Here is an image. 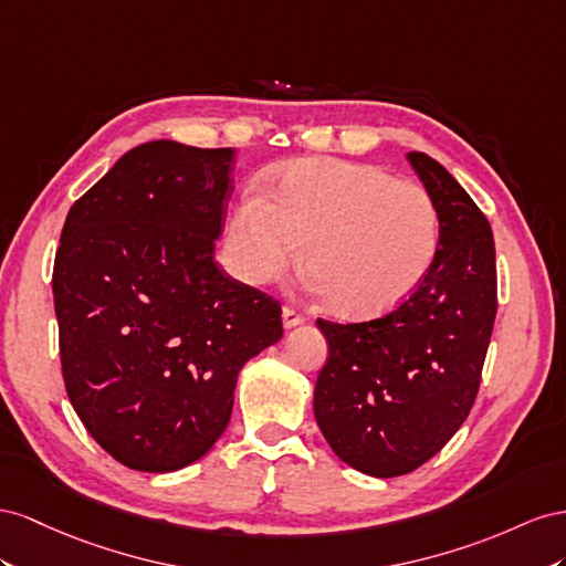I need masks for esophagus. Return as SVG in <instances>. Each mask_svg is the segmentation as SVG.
I'll list each match as a JSON object with an SVG mask.
<instances>
[{"label":"esophagus","mask_w":566,"mask_h":566,"mask_svg":"<svg viewBox=\"0 0 566 566\" xmlns=\"http://www.w3.org/2000/svg\"><path fill=\"white\" fill-rule=\"evenodd\" d=\"M282 322H284L286 329H292V327H298L301 322H305V315L301 311L292 308V305H286V308L282 311Z\"/></svg>","instance_id":"obj_1"}]
</instances>
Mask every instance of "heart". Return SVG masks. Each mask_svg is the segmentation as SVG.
<instances>
[{
  "instance_id": "heart-1",
  "label": "heart",
  "mask_w": 566,
  "mask_h": 566,
  "mask_svg": "<svg viewBox=\"0 0 566 566\" xmlns=\"http://www.w3.org/2000/svg\"><path fill=\"white\" fill-rule=\"evenodd\" d=\"M305 263L329 305L346 317H377L427 280L441 244V216L412 180L342 158H303L272 175L270 197L239 199L228 249L234 272L263 284Z\"/></svg>"
}]
</instances>
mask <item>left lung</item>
Masks as SVG:
<instances>
[{"label": "left lung", "instance_id": "left-lung-1", "mask_svg": "<svg viewBox=\"0 0 566 566\" xmlns=\"http://www.w3.org/2000/svg\"><path fill=\"white\" fill-rule=\"evenodd\" d=\"M410 166L441 216V244L417 292L369 322L317 319L327 363L315 419L353 470L415 472L453 439L479 394L497 311L491 224L453 175L422 151Z\"/></svg>", "mask_w": 566, "mask_h": 566}]
</instances>
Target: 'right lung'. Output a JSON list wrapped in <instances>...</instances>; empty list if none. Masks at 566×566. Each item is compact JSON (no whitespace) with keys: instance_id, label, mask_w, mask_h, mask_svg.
<instances>
[{"instance_id":"add662e5","label":"right lung","mask_w":566,"mask_h":566,"mask_svg":"<svg viewBox=\"0 0 566 566\" xmlns=\"http://www.w3.org/2000/svg\"><path fill=\"white\" fill-rule=\"evenodd\" d=\"M234 149L170 139L127 151L69 211L54 311L71 406L137 472L203 458L247 360L282 338V305L216 261Z\"/></svg>"}]
</instances>
